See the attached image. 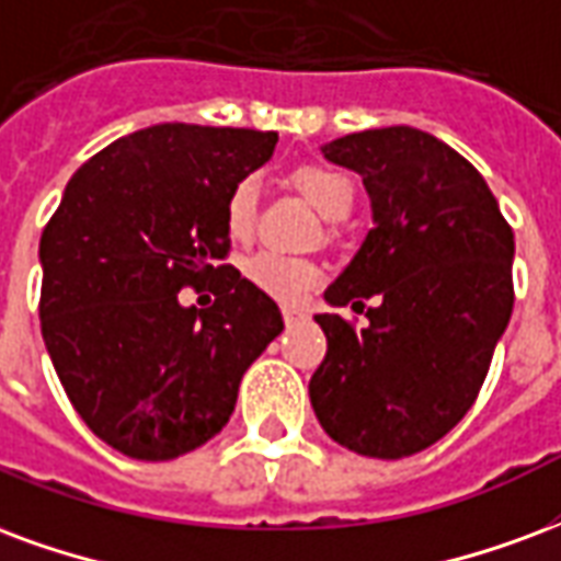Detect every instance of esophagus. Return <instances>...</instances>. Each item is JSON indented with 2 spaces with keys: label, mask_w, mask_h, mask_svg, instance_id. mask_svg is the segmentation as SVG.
Returning <instances> with one entry per match:
<instances>
[{
  "label": "esophagus",
  "mask_w": 561,
  "mask_h": 561,
  "mask_svg": "<svg viewBox=\"0 0 561 561\" xmlns=\"http://www.w3.org/2000/svg\"><path fill=\"white\" fill-rule=\"evenodd\" d=\"M282 318H285V327H297V323L306 321V312L294 309V306H285V309H282Z\"/></svg>",
  "instance_id": "34e87169"
}]
</instances>
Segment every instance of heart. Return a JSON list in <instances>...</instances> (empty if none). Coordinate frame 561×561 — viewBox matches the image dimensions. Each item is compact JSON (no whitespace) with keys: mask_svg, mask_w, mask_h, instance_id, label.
Masks as SVG:
<instances>
[{"mask_svg":"<svg viewBox=\"0 0 561 561\" xmlns=\"http://www.w3.org/2000/svg\"><path fill=\"white\" fill-rule=\"evenodd\" d=\"M291 181L327 219L344 217L354 205V181L335 165L302 163L291 172ZM255 205H259L255 178H240L226 196V231L234 240H247L252 234ZM243 273L259 291L282 302L302 300L321 279V270L314 267L312 261L291 259L273 249H261L255 255H249Z\"/></svg>","mask_w":561,"mask_h":561,"instance_id":"obj_1","label":"heart"}]
</instances>
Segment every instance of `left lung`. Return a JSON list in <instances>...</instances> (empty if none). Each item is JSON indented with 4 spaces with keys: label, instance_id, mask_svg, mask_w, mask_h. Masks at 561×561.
Returning <instances> with one entry per match:
<instances>
[{
    "label": "left lung",
    "instance_id": "1",
    "mask_svg": "<svg viewBox=\"0 0 561 561\" xmlns=\"http://www.w3.org/2000/svg\"><path fill=\"white\" fill-rule=\"evenodd\" d=\"M354 169L375 228L327 288L330 306L363 312L356 333L314 314L327 356L309 380L314 416L344 449L408 458L446 437L491 368L514 306V231L496 198L455 148L416 127H380L323 145Z\"/></svg>",
    "mask_w": 561,
    "mask_h": 561
}]
</instances>
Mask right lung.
Masks as SVG:
<instances>
[{
    "mask_svg": "<svg viewBox=\"0 0 561 561\" xmlns=\"http://www.w3.org/2000/svg\"><path fill=\"white\" fill-rule=\"evenodd\" d=\"M276 142L243 127L136 130L73 172L41 234L47 354L82 422L127 458L172 460L217 437L240 377L285 330L279 306L222 264L226 196ZM207 280L214 307L176 302Z\"/></svg>",
    "mask_w": 561,
    "mask_h": 561,
    "instance_id": "add662e5",
    "label": "right lung"
}]
</instances>
